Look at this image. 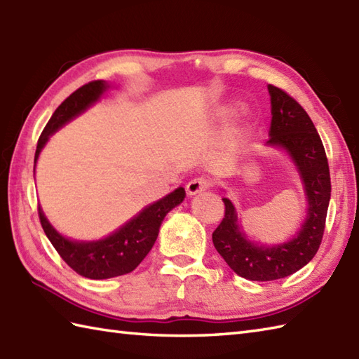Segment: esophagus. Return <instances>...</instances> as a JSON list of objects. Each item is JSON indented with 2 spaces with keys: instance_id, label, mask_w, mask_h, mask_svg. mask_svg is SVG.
<instances>
[{
  "instance_id": "esophagus-1",
  "label": "esophagus",
  "mask_w": 359,
  "mask_h": 359,
  "mask_svg": "<svg viewBox=\"0 0 359 359\" xmlns=\"http://www.w3.org/2000/svg\"><path fill=\"white\" fill-rule=\"evenodd\" d=\"M210 187H211V182H210L208 179H205V177H196V179L188 182L187 193H188L189 196H196V194H199V193L205 191V189H208Z\"/></svg>"
}]
</instances>
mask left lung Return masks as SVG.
Listing matches in <instances>:
<instances>
[{
  "instance_id": "8db88e82",
  "label": "left lung",
  "mask_w": 359,
  "mask_h": 359,
  "mask_svg": "<svg viewBox=\"0 0 359 359\" xmlns=\"http://www.w3.org/2000/svg\"><path fill=\"white\" fill-rule=\"evenodd\" d=\"M271 125L269 147L284 149L292 158L309 203L307 217L292 239L262 245L248 239L230 199L224 197L225 216L212 233V243L230 269L250 280H274L301 270L321 245L330 202V171L325 149L313 121L285 90L269 85Z\"/></svg>"
}]
</instances>
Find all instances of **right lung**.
<instances>
[{
	"label": "right lung",
	"instance_id": "right-lung-1",
	"mask_svg": "<svg viewBox=\"0 0 359 359\" xmlns=\"http://www.w3.org/2000/svg\"><path fill=\"white\" fill-rule=\"evenodd\" d=\"M108 88L109 85L103 80L90 81L79 88L58 106L38 139L34 163H36L38 156L48 143L49 137L65 126L67 121L80 116L89 106L100 100ZM184 199L185 189L179 187L163 199L144 207L139 215L109 234L108 238L90 242L65 238L49 224L41 207H38V216L53 248L74 271L89 279H109L131 273L143 261L154 245L165 216L184 202Z\"/></svg>",
	"mask_w": 359,
	"mask_h": 359
}]
</instances>
